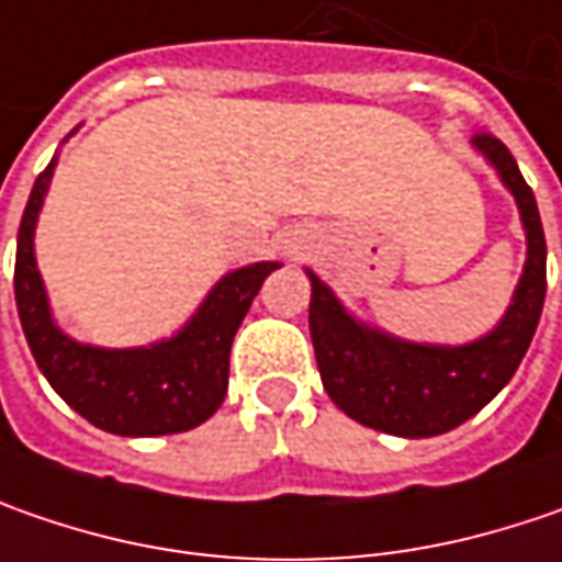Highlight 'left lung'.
Wrapping results in <instances>:
<instances>
[{
  "label": "left lung",
  "instance_id": "8db88e82",
  "mask_svg": "<svg viewBox=\"0 0 562 562\" xmlns=\"http://www.w3.org/2000/svg\"><path fill=\"white\" fill-rule=\"evenodd\" d=\"M506 191L516 198L525 229V267L501 324L465 346L412 342L386 329L368 327L349 314L336 292L314 270L307 327L324 390L358 425L396 437H437L477 415L491 403L531 346L548 292V245L531 188L513 154L494 135L472 137Z\"/></svg>",
  "mask_w": 562,
  "mask_h": 562
}]
</instances>
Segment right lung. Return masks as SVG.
Returning <instances> with one entry per match:
<instances>
[{
    "instance_id": "right-lung-1",
    "label": "right lung",
    "mask_w": 562,
    "mask_h": 562,
    "mask_svg": "<svg viewBox=\"0 0 562 562\" xmlns=\"http://www.w3.org/2000/svg\"><path fill=\"white\" fill-rule=\"evenodd\" d=\"M56 162L59 157L49 159L34 182L14 255L18 317L43 378L81 418L119 437H159L204 425L226 396L235 333L263 280L282 263L257 260L226 273L169 339L135 349L78 342L56 324L34 255V233Z\"/></svg>"
}]
</instances>
